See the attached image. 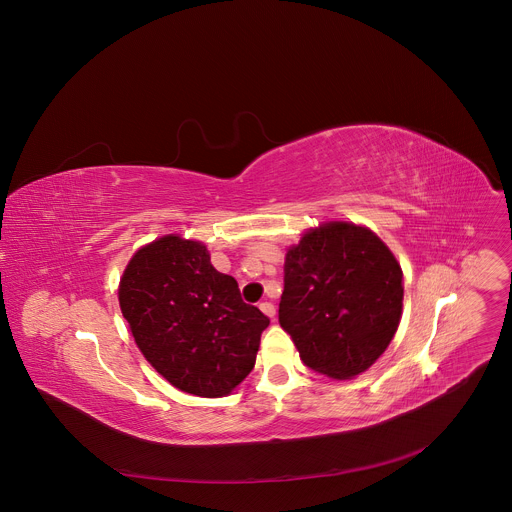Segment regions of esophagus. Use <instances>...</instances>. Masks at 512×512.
I'll return each instance as SVG.
<instances>
[{
  "instance_id": "obj_1",
  "label": "esophagus",
  "mask_w": 512,
  "mask_h": 512,
  "mask_svg": "<svg viewBox=\"0 0 512 512\" xmlns=\"http://www.w3.org/2000/svg\"><path fill=\"white\" fill-rule=\"evenodd\" d=\"M259 309L267 315V317H275V305L271 303V301H263V303H259Z\"/></svg>"
}]
</instances>
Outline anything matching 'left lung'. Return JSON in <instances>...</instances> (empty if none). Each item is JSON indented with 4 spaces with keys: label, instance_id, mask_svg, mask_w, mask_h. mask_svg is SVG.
Returning a JSON list of instances; mask_svg holds the SVG:
<instances>
[{
    "label": "left lung",
    "instance_id": "left-lung-1",
    "mask_svg": "<svg viewBox=\"0 0 512 512\" xmlns=\"http://www.w3.org/2000/svg\"><path fill=\"white\" fill-rule=\"evenodd\" d=\"M279 323L307 368L346 380L390 346L402 315V269L368 229L327 223L291 247Z\"/></svg>",
    "mask_w": 512,
    "mask_h": 512
}]
</instances>
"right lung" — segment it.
Listing matches in <instances>:
<instances>
[{
	"label": "right lung",
	"mask_w": 512,
	"mask_h": 512,
	"mask_svg": "<svg viewBox=\"0 0 512 512\" xmlns=\"http://www.w3.org/2000/svg\"><path fill=\"white\" fill-rule=\"evenodd\" d=\"M120 309L152 368L175 388L219 398L255 366L269 317L241 299L205 245L166 235L142 247L120 279Z\"/></svg>",
	"instance_id": "right-lung-1"
}]
</instances>
